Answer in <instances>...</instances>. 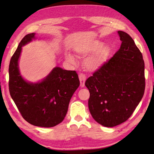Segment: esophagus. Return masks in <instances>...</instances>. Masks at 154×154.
<instances>
[{"instance_id": "1", "label": "esophagus", "mask_w": 154, "mask_h": 154, "mask_svg": "<svg viewBox=\"0 0 154 154\" xmlns=\"http://www.w3.org/2000/svg\"><path fill=\"white\" fill-rule=\"evenodd\" d=\"M79 81H80V86L81 87H84L85 83V80H86V77L85 76V75H83V74H79Z\"/></svg>"}]
</instances>
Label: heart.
<instances>
[{
    "label": "heart",
    "instance_id": "b5f03b06",
    "mask_svg": "<svg viewBox=\"0 0 154 154\" xmlns=\"http://www.w3.org/2000/svg\"><path fill=\"white\" fill-rule=\"evenodd\" d=\"M110 51L109 45H103V42L99 40H93L77 50V53L81 56L86 57L90 55L85 60L84 65L87 70L91 72L98 71L105 64ZM65 58L70 63L74 64L76 62L74 56L71 54H67Z\"/></svg>",
    "mask_w": 154,
    "mask_h": 154
}]
</instances>
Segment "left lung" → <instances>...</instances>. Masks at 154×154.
Returning <instances> with one entry per match:
<instances>
[{
    "mask_svg": "<svg viewBox=\"0 0 154 154\" xmlns=\"http://www.w3.org/2000/svg\"><path fill=\"white\" fill-rule=\"evenodd\" d=\"M118 34L122 41L119 51L85 82L91 115L106 127L116 126L128 119L145 90L142 54L130 35L122 31Z\"/></svg>",
    "mask_w": 154,
    "mask_h": 154,
    "instance_id": "obj_1",
    "label": "left lung"
}]
</instances>
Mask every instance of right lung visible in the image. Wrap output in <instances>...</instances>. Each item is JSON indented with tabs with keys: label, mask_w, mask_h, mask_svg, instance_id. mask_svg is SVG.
Masks as SVG:
<instances>
[{
	"label": "right lung",
	"mask_w": 154,
	"mask_h": 154,
	"mask_svg": "<svg viewBox=\"0 0 154 154\" xmlns=\"http://www.w3.org/2000/svg\"><path fill=\"white\" fill-rule=\"evenodd\" d=\"M27 34L20 42L9 65V91L22 117L34 126L50 128L63 120L69 101L80 81L75 71L55 67L36 83L25 80L19 70L22 46L36 39Z\"/></svg>",
	"instance_id": "obj_1"
}]
</instances>
